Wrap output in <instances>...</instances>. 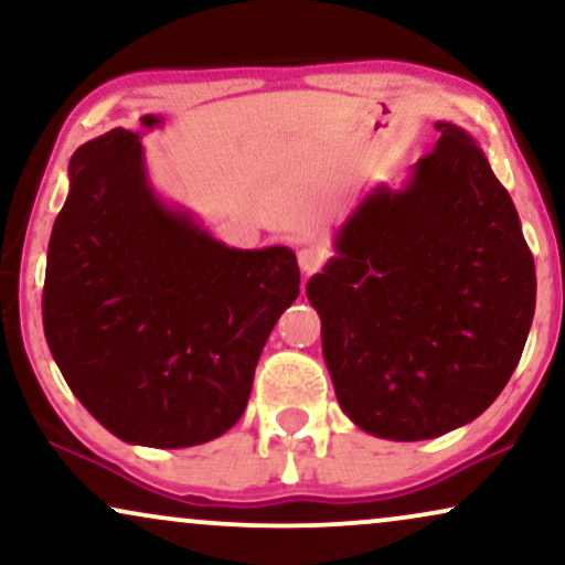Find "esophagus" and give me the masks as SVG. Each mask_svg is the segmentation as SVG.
Returning a JSON list of instances; mask_svg holds the SVG:
<instances>
[{"instance_id":"obj_1","label":"esophagus","mask_w":565,"mask_h":565,"mask_svg":"<svg viewBox=\"0 0 565 565\" xmlns=\"http://www.w3.org/2000/svg\"><path fill=\"white\" fill-rule=\"evenodd\" d=\"M323 260H326V253L316 245L302 247L297 253V263H299V268H302V274H312V270H318Z\"/></svg>"}]
</instances>
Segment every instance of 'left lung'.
<instances>
[{
  "mask_svg": "<svg viewBox=\"0 0 565 565\" xmlns=\"http://www.w3.org/2000/svg\"><path fill=\"white\" fill-rule=\"evenodd\" d=\"M398 190L375 184L307 281L335 398L385 440L472 423L505 388L534 318L537 276L516 205L463 127Z\"/></svg>",
  "mask_w": 565,
  "mask_h": 565,
  "instance_id": "obj_1",
  "label": "left lung"
}]
</instances>
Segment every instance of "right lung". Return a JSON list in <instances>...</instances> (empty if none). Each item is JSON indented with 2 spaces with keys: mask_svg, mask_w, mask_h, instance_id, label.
Returning <instances> with one entry per match:
<instances>
[{
  "mask_svg": "<svg viewBox=\"0 0 565 565\" xmlns=\"http://www.w3.org/2000/svg\"><path fill=\"white\" fill-rule=\"evenodd\" d=\"M140 132L98 135L70 159L46 253L49 352L85 409L119 440L188 448L245 412L255 367L299 297L284 245L218 242L151 184Z\"/></svg>",
  "mask_w": 565,
  "mask_h": 565,
  "instance_id": "1",
  "label": "right lung"
}]
</instances>
